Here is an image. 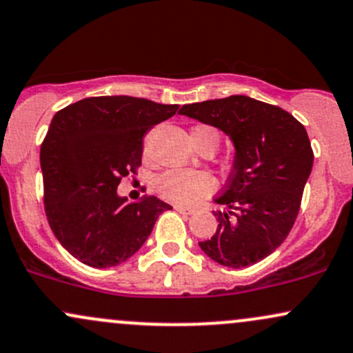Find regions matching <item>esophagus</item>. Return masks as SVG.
I'll return each mask as SVG.
<instances>
[{"label":"esophagus","mask_w":353,"mask_h":353,"mask_svg":"<svg viewBox=\"0 0 353 353\" xmlns=\"http://www.w3.org/2000/svg\"><path fill=\"white\" fill-rule=\"evenodd\" d=\"M175 210L178 213H183V215H192L193 212H195V210L193 208H187V207H180V205H175Z\"/></svg>","instance_id":"1"}]
</instances>
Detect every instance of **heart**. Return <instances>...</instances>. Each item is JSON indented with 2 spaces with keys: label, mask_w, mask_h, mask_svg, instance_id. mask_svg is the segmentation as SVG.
Returning a JSON list of instances; mask_svg holds the SVG:
<instances>
[{
  "label": "heart",
  "mask_w": 353,
  "mask_h": 353,
  "mask_svg": "<svg viewBox=\"0 0 353 353\" xmlns=\"http://www.w3.org/2000/svg\"><path fill=\"white\" fill-rule=\"evenodd\" d=\"M192 137L213 138L219 143V132L212 126H196L193 128ZM155 188L165 200L173 201V203L190 205L200 198L210 195L215 188V181L208 173L203 172H180V170H172V172L161 173L155 180Z\"/></svg>",
  "instance_id": "b5f03b06"
}]
</instances>
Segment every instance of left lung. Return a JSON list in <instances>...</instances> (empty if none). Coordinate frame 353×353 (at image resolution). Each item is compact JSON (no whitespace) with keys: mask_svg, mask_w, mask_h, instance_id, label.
I'll use <instances>...</instances> for the list:
<instances>
[{"mask_svg":"<svg viewBox=\"0 0 353 353\" xmlns=\"http://www.w3.org/2000/svg\"><path fill=\"white\" fill-rule=\"evenodd\" d=\"M180 114L219 128L235 160L216 203L215 235L198 241L216 263L243 268L275 252L299 215L314 152L305 126L280 106L245 94L183 105Z\"/></svg>","mask_w":353,"mask_h":353,"instance_id":"obj_1","label":"left lung"}]
</instances>
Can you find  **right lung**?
Listing matches in <instances>:
<instances>
[{
    "instance_id": "1",
    "label": "right lung",
    "mask_w": 353,
    "mask_h": 353,
    "mask_svg": "<svg viewBox=\"0 0 353 353\" xmlns=\"http://www.w3.org/2000/svg\"><path fill=\"white\" fill-rule=\"evenodd\" d=\"M176 112L145 98L93 97L54 114L39 152L43 198L54 236L74 259L94 268L126 262L172 208L157 196L128 203L117 188L137 175L146 132Z\"/></svg>"
}]
</instances>
